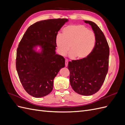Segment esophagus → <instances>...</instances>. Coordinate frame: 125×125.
<instances>
[{
  "mask_svg": "<svg viewBox=\"0 0 125 125\" xmlns=\"http://www.w3.org/2000/svg\"><path fill=\"white\" fill-rule=\"evenodd\" d=\"M68 60L66 59H65V66H68Z\"/></svg>",
  "mask_w": 125,
  "mask_h": 125,
  "instance_id": "1",
  "label": "esophagus"
}]
</instances>
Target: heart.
<instances>
[{
    "instance_id": "1",
    "label": "heart",
    "mask_w": 125,
    "mask_h": 125,
    "mask_svg": "<svg viewBox=\"0 0 125 125\" xmlns=\"http://www.w3.org/2000/svg\"><path fill=\"white\" fill-rule=\"evenodd\" d=\"M95 43V33L81 24L66 26L62 30V35H58L56 38L60 54L65 55L70 50L71 57L78 60L88 57L93 51Z\"/></svg>"
}]
</instances>
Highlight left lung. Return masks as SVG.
<instances>
[{
	"instance_id": "obj_1",
	"label": "left lung",
	"mask_w": 125,
	"mask_h": 125,
	"mask_svg": "<svg viewBox=\"0 0 125 125\" xmlns=\"http://www.w3.org/2000/svg\"><path fill=\"white\" fill-rule=\"evenodd\" d=\"M84 22L91 26L95 33V46L88 57L69 62L68 68L72 88L79 94L89 96L96 93L104 82L108 69L109 48L99 26L92 21Z\"/></svg>"
}]
</instances>
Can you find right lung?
Instances as JSON below:
<instances>
[{
	"mask_svg": "<svg viewBox=\"0 0 125 125\" xmlns=\"http://www.w3.org/2000/svg\"><path fill=\"white\" fill-rule=\"evenodd\" d=\"M67 19L37 22L30 26L18 45L16 69L20 82L30 95L36 98L50 94L55 77L65 67V59L56 54V38ZM39 46L41 52L33 49Z\"/></svg>",
	"mask_w": 125,
	"mask_h": 125,
	"instance_id": "right-lung-1",
	"label": "right lung"
}]
</instances>
